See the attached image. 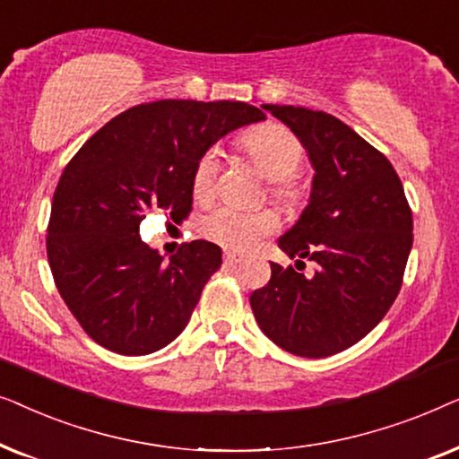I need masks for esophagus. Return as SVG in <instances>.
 <instances>
[{"mask_svg":"<svg viewBox=\"0 0 459 459\" xmlns=\"http://www.w3.org/2000/svg\"><path fill=\"white\" fill-rule=\"evenodd\" d=\"M223 261H225V263H230V265H234V263H240V261H242V255L231 253V250H228V253L223 255Z\"/></svg>","mask_w":459,"mask_h":459,"instance_id":"1","label":"esophagus"}]
</instances>
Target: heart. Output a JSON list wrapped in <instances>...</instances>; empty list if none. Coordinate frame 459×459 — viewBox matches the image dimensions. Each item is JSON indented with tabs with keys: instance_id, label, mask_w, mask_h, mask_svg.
Here are the masks:
<instances>
[{
	"instance_id": "1",
	"label": "heart",
	"mask_w": 459,
	"mask_h": 459,
	"mask_svg": "<svg viewBox=\"0 0 459 459\" xmlns=\"http://www.w3.org/2000/svg\"><path fill=\"white\" fill-rule=\"evenodd\" d=\"M242 146L256 167L273 179L272 196L286 206L299 203V190L294 186L300 162H303V146L299 137L284 125H261L250 129L242 137ZM219 173H221V152L219 148H209L200 154L192 171V196L196 203L206 204L215 198ZM280 228L278 212L272 209L242 211L236 206L223 204L212 209L200 221V234L206 240L230 250H250L265 238L273 236Z\"/></svg>"
}]
</instances>
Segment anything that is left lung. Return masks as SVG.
Returning <instances> with one entry per match:
<instances>
[{"instance_id":"obj_1","label":"left lung","mask_w":459,"mask_h":459,"mask_svg":"<svg viewBox=\"0 0 459 459\" xmlns=\"http://www.w3.org/2000/svg\"><path fill=\"white\" fill-rule=\"evenodd\" d=\"M263 108L292 129L316 169L309 204L278 247L317 267L305 278L272 263L250 307L278 347L317 359L353 347L391 309L413 244L411 209L386 156L349 125L303 106Z\"/></svg>"}]
</instances>
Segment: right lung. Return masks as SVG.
Segmentation results:
<instances>
[{
	"label": "right lung",
	"instance_id": "obj_1",
	"mask_svg": "<svg viewBox=\"0 0 459 459\" xmlns=\"http://www.w3.org/2000/svg\"><path fill=\"white\" fill-rule=\"evenodd\" d=\"M261 118L263 110L230 100L137 104L68 160L52 200L48 261L91 341L121 355H148L181 334L221 267V248L192 240L165 261L142 240L140 223L148 211L186 221L200 154Z\"/></svg>",
	"mask_w": 459,
	"mask_h": 459
}]
</instances>
